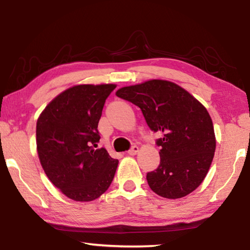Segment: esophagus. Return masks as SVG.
Returning <instances> with one entry per match:
<instances>
[{
	"mask_svg": "<svg viewBox=\"0 0 250 250\" xmlns=\"http://www.w3.org/2000/svg\"><path fill=\"white\" fill-rule=\"evenodd\" d=\"M138 151H139V146H132L130 147V150L128 151V153L130 155H134V154L138 153Z\"/></svg>",
	"mask_w": 250,
	"mask_h": 250,
	"instance_id": "34e87169",
	"label": "esophagus"
}]
</instances>
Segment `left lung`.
<instances>
[{
    "mask_svg": "<svg viewBox=\"0 0 250 250\" xmlns=\"http://www.w3.org/2000/svg\"><path fill=\"white\" fill-rule=\"evenodd\" d=\"M116 95L138 105L149 128L162 133L160 166L146 174L150 188L181 198L201 185L214 158L216 140L209 113L179 84L153 79L120 88Z\"/></svg>",
    "mask_w": 250,
    "mask_h": 250,
    "instance_id": "8db88e82",
    "label": "left lung"
}]
</instances>
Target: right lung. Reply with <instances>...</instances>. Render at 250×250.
<instances>
[{
    "label": "right lung",
    "mask_w": 250,
    "mask_h": 250,
    "mask_svg": "<svg viewBox=\"0 0 250 250\" xmlns=\"http://www.w3.org/2000/svg\"><path fill=\"white\" fill-rule=\"evenodd\" d=\"M116 84H78L46 105L36 124L37 153L49 181L67 197L90 202L107 191L118 160L99 142L98 124Z\"/></svg>",
    "instance_id": "right-lung-1"
}]
</instances>
